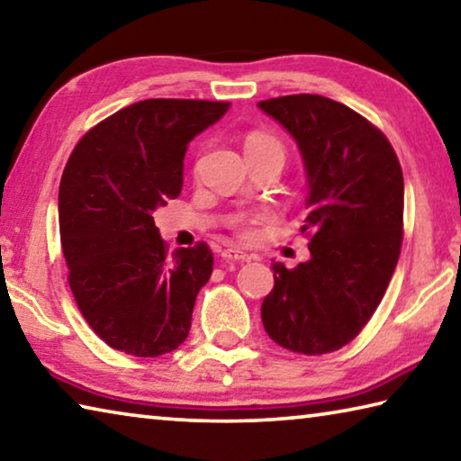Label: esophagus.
<instances>
[{"instance_id":"34e87169","label":"esophagus","mask_w":461,"mask_h":461,"mask_svg":"<svg viewBox=\"0 0 461 461\" xmlns=\"http://www.w3.org/2000/svg\"><path fill=\"white\" fill-rule=\"evenodd\" d=\"M221 258L228 260V262H248L249 256L246 252H241V249L236 248H228L221 252Z\"/></svg>"}]
</instances>
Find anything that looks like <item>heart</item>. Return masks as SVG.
Listing matches in <instances>:
<instances>
[{
	"instance_id": "heart-1",
	"label": "heart",
	"mask_w": 461,
	"mask_h": 461,
	"mask_svg": "<svg viewBox=\"0 0 461 461\" xmlns=\"http://www.w3.org/2000/svg\"><path fill=\"white\" fill-rule=\"evenodd\" d=\"M244 154L248 160H278L280 165L285 162L286 148L283 140L276 138L270 131H249L244 140ZM260 215L252 217V221L258 220ZM246 221V220H240Z\"/></svg>"
}]
</instances>
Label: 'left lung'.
Instances as JSON below:
<instances>
[{
    "label": "left lung",
    "mask_w": 461,
    "mask_h": 461,
    "mask_svg": "<svg viewBox=\"0 0 461 461\" xmlns=\"http://www.w3.org/2000/svg\"><path fill=\"white\" fill-rule=\"evenodd\" d=\"M299 148L307 175L311 258L288 270L272 262L275 288L262 301L272 341L319 356L352 341L393 278L402 244L404 181L399 158L360 113L321 95L260 101Z\"/></svg>",
    "instance_id": "8db88e82"
}]
</instances>
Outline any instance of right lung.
<instances>
[{"mask_svg": "<svg viewBox=\"0 0 461 461\" xmlns=\"http://www.w3.org/2000/svg\"><path fill=\"white\" fill-rule=\"evenodd\" d=\"M228 109L223 101H138L87 131L67 162L59 225L68 285L109 348L156 357L189 335L213 256L205 244L168 254L154 212L181 194L191 140Z\"/></svg>", "mask_w": 461, "mask_h": 461, "instance_id": "1", "label": "right lung"}]
</instances>
